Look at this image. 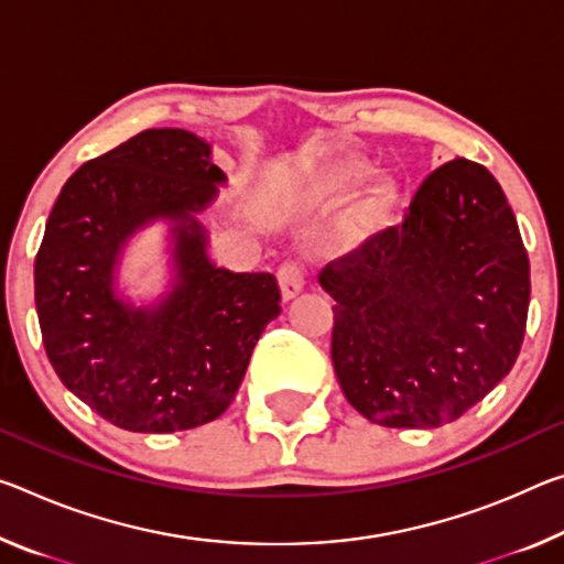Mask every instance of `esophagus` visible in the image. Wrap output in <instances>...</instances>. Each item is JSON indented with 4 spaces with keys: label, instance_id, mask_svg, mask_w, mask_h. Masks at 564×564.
Here are the masks:
<instances>
[{
    "label": "esophagus",
    "instance_id": "1",
    "mask_svg": "<svg viewBox=\"0 0 564 564\" xmlns=\"http://www.w3.org/2000/svg\"><path fill=\"white\" fill-rule=\"evenodd\" d=\"M279 285H281V293L285 301L296 299L299 293L303 291V285H306V275H303V268L299 263H283L279 268Z\"/></svg>",
    "mask_w": 564,
    "mask_h": 564
}]
</instances>
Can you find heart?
Masks as SVG:
<instances>
[{"label":"heart","instance_id":"b5f03b06","mask_svg":"<svg viewBox=\"0 0 564 564\" xmlns=\"http://www.w3.org/2000/svg\"><path fill=\"white\" fill-rule=\"evenodd\" d=\"M369 175V163L361 158H346L341 163L334 165L321 181V193L324 195H341L351 191L356 183H361ZM401 200V187L394 177L381 175L366 187L364 195L351 208L348 223L356 230H377L394 218Z\"/></svg>","mask_w":564,"mask_h":564}]
</instances>
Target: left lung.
I'll list each match as a JSON object with an SVG mask.
<instances>
[{"instance_id": "left-lung-1", "label": "left lung", "mask_w": 564, "mask_h": 564, "mask_svg": "<svg viewBox=\"0 0 564 564\" xmlns=\"http://www.w3.org/2000/svg\"><path fill=\"white\" fill-rule=\"evenodd\" d=\"M330 359L344 397L391 429L449 424L520 356L530 258L502 187L454 158L419 187L401 226L330 261Z\"/></svg>"}]
</instances>
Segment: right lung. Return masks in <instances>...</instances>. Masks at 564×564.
<instances>
[{
	"label": "right lung",
	"instance_id": "1",
	"mask_svg": "<svg viewBox=\"0 0 564 564\" xmlns=\"http://www.w3.org/2000/svg\"><path fill=\"white\" fill-rule=\"evenodd\" d=\"M226 175L181 128L142 130L62 187L34 258L42 344L59 381L107 422L142 434L195 429L230 406L263 328L281 314L271 273L208 256L195 213ZM171 220L174 291L135 310L113 293L123 243Z\"/></svg>",
	"mask_w": 564,
	"mask_h": 564
}]
</instances>
